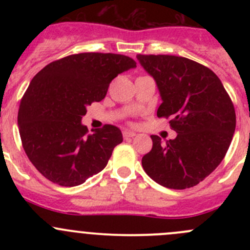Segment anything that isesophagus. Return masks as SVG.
<instances>
[{
    "instance_id": "obj_1",
    "label": "esophagus",
    "mask_w": 250,
    "mask_h": 250,
    "mask_svg": "<svg viewBox=\"0 0 250 250\" xmlns=\"http://www.w3.org/2000/svg\"><path fill=\"white\" fill-rule=\"evenodd\" d=\"M122 134H123V138H125V139H130V138L135 137V133L132 132V130H123Z\"/></svg>"
}]
</instances>
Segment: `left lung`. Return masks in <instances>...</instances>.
<instances>
[{"label":"left lung","instance_id":"8db88e82","mask_svg":"<svg viewBox=\"0 0 250 250\" xmlns=\"http://www.w3.org/2000/svg\"><path fill=\"white\" fill-rule=\"evenodd\" d=\"M157 83L162 104L158 117L169 118L178 133L161 141L141 160L144 170L160 185L184 190L197 185L225 157L236 128V112L219 77L204 65L176 55L138 54Z\"/></svg>","mask_w":250,"mask_h":250}]
</instances>
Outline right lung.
<instances>
[{"instance_id":"right-lung-1","label":"right lung","mask_w":250,"mask_h":250,"mask_svg":"<svg viewBox=\"0 0 250 250\" xmlns=\"http://www.w3.org/2000/svg\"><path fill=\"white\" fill-rule=\"evenodd\" d=\"M135 66L127 55L80 53L52 62L32 78L18 127L25 153L44 178L71 188L106 167L122 133L105 125L89 134L81 120L88 105L104 99L113 78Z\"/></svg>"}]
</instances>
